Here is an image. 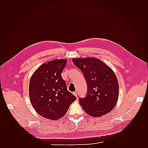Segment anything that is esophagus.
<instances>
[{
    "instance_id": "1",
    "label": "esophagus",
    "mask_w": 148,
    "mask_h": 148,
    "mask_svg": "<svg viewBox=\"0 0 148 148\" xmlns=\"http://www.w3.org/2000/svg\"><path fill=\"white\" fill-rule=\"evenodd\" d=\"M73 95L77 97V93L76 92H73Z\"/></svg>"
}]
</instances>
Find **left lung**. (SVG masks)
I'll use <instances>...</instances> for the list:
<instances>
[{
    "instance_id": "obj_1",
    "label": "left lung",
    "mask_w": 148,
    "mask_h": 148,
    "mask_svg": "<svg viewBox=\"0 0 148 148\" xmlns=\"http://www.w3.org/2000/svg\"><path fill=\"white\" fill-rule=\"evenodd\" d=\"M72 62L86 81V96L79 99L84 111L93 117H100L111 111L119 95V84L114 72L96 58H76Z\"/></svg>"
}]
</instances>
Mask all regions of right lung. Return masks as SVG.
Returning <instances> with one entry per match:
<instances>
[{
  "label": "right lung",
  "mask_w": 148,
  "mask_h": 148,
  "mask_svg": "<svg viewBox=\"0 0 148 148\" xmlns=\"http://www.w3.org/2000/svg\"><path fill=\"white\" fill-rule=\"evenodd\" d=\"M67 60L44 63L34 72L29 84V97L39 115L51 120L64 116L76 97L69 92L62 77Z\"/></svg>",
  "instance_id": "right-lung-1"
}]
</instances>
